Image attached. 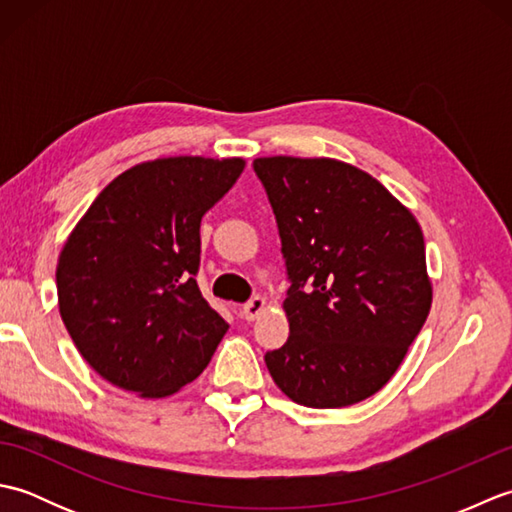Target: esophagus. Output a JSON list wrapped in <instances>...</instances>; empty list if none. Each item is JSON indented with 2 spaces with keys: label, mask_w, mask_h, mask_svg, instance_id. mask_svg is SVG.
I'll return each instance as SVG.
<instances>
[{
  "label": "esophagus",
  "mask_w": 512,
  "mask_h": 512,
  "mask_svg": "<svg viewBox=\"0 0 512 512\" xmlns=\"http://www.w3.org/2000/svg\"><path fill=\"white\" fill-rule=\"evenodd\" d=\"M264 308H266V299L264 297H253V299H248L244 306H242V314H244V319L246 321H255L259 314L264 312Z\"/></svg>",
  "instance_id": "obj_1"
}]
</instances>
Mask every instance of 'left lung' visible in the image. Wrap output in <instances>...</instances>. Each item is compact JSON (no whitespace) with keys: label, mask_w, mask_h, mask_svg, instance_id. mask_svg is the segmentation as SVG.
<instances>
[{"label":"left lung","mask_w":512,"mask_h":512,"mask_svg":"<svg viewBox=\"0 0 512 512\" xmlns=\"http://www.w3.org/2000/svg\"><path fill=\"white\" fill-rule=\"evenodd\" d=\"M273 206L290 288L288 341L266 352L284 394L312 409L374 396L431 310L424 237L369 173L332 158L253 162Z\"/></svg>","instance_id":"8db88e82"}]
</instances>
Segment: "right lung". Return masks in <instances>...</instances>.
Instances as JSON below:
<instances>
[{"label": "right lung", "instance_id": "1", "mask_svg": "<svg viewBox=\"0 0 512 512\" xmlns=\"http://www.w3.org/2000/svg\"><path fill=\"white\" fill-rule=\"evenodd\" d=\"M242 171V158L143 162L74 226L57 264L59 312L107 383L162 398L209 365L228 323L195 281L200 222Z\"/></svg>", "mask_w": 512, "mask_h": 512}]
</instances>
